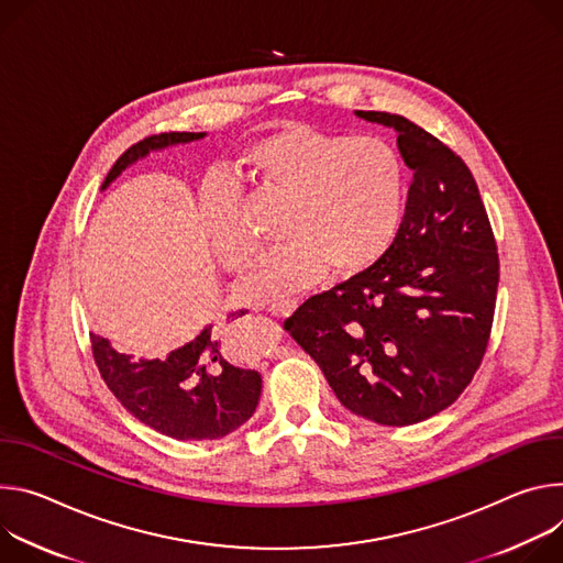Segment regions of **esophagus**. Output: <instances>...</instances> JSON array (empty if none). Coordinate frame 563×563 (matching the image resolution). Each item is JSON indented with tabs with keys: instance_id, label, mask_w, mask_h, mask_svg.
<instances>
[{
	"instance_id": "esophagus-1",
	"label": "esophagus",
	"mask_w": 563,
	"mask_h": 563,
	"mask_svg": "<svg viewBox=\"0 0 563 563\" xmlns=\"http://www.w3.org/2000/svg\"><path fill=\"white\" fill-rule=\"evenodd\" d=\"M295 310V301H282V303H273L271 308H268V313L273 316V318H286V316H290Z\"/></svg>"
}]
</instances>
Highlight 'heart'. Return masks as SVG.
Returning a JSON list of instances; mask_svg holds the SVG:
<instances>
[{
  "instance_id": "b5f03b06",
  "label": "heart",
  "mask_w": 563,
  "mask_h": 563,
  "mask_svg": "<svg viewBox=\"0 0 563 563\" xmlns=\"http://www.w3.org/2000/svg\"><path fill=\"white\" fill-rule=\"evenodd\" d=\"M236 167L255 197L286 206L277 234L284 245L239 284L241 299L284 301L324 271L360 275L385 257L398 234L407 178L398 150L383 139L290 122L250 143ZM199 217L217 260L243 271L257 241L243 223L239 195L219 183L203 187Z\"/></svg>"
}]
</instances>
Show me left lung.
Listing matches in <instances>:
<instances>
[{"instance_id": "left-lung-1", "label": "left lung", "mask_w": 563, "mask_h": 563, "mask_svg": "<svg viewBox=\"0 0 563 563\" xmlns=\"http://www.w3.org/2000/svg\"><path fill=\"white\" fill-rule=\"evenodd\" d=\"M398 132L413 180L385 257L306 299L284 322L338 400L405 427L448 409L485 355L498 288L494 232L465 161L416 122L355 111Z\"/></svg>"}]
</instances>
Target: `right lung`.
Returning a JSON list of instances; mask_svg holds the SVG:
<instances>
[{"mask_svg": "<svg viewBox=\"0 0 563 563\" xmlns=\"http://www.w3.org/2000/svg\"><path fill=\"white\" fill-rule=\"evenodd\" d=\"M203 132H165L134 143L109 169L104 187L152 150L203 139ZM232 310L228 320L245 316ZM91 353L109 391L134 418L176 441H217L255 413L262 376L230 362L219 324L210 322L192 342L156 360H132L100 335H91Z\"/></svg>", "mask_w": 563, "mask_h": 563, "instance_id": "obj_1", "label": "right lung"}]
</instances>
